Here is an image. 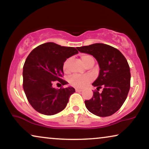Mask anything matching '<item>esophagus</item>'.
Segmentation results:
<instances>
[{"mask_svg":"<svg viewBox=\"0 0 149 149\" xmlns=\"http://www.w3.org/2000/svg\"><path fill=\"white\" fill-rule=\"evenodd\" d=\"M75 91H76L77 92H79V91H82V89H79V88H76V89H75Z\"/></svg>","mask_w":149,"mask_h":149,"instance_id":"obj_1","label":"esophagus"}]
</instances>
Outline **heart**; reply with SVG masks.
<instances>
[{
  "mask_svg": "<svg viewBox=\"0 0 149 149\" xmlns=\"http://www.w3.org/2000/svg\"><path fill=\"white\" fill-rule=\"evenodd\" d=\"M81 59L85 66H88L91 62H94L93 57L89 54H83L81 56ZM70 59L68 58L64 61L62 65V69L64 73L69 72V64H70ZM91 79L89 77L86 76H79V75H73L69 79V83L73 87H78V88H82L85 87L89 82H91Z\"/></svg>",
  "mask_w": 149,
  "mask_h": 149,
  "instance_id": "b5f03b06",
  "label": "heart"
}]
</instances>
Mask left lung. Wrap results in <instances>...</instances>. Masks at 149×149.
Listing matches in <instances>:
<instances>
[{"mask_svg":"<svg viewBox=\"0 0 149 149\" xmlns=\"http://www.w3.org/2000/svg\"><path fill=\"white\" fill-rule=\"evenodd\" d=\"M80 52L92 55L98 62L100 74L93 83L97 90L92 97L85 101L87 110L99 117L116 113L123 104L130 88V69L126 58L113 47L103 43L77 47ZM103 91L99 93L100 88Z\"/></svg>","mask_w":149,"mask_h":149,"instance_id":"left-lung-1","label":"left lung"}]
</instances>
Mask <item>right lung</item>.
<instances>
[{"instance_id":"1","label":"right lung","mask_w":149,"mask_h":149,"mask_svg":"<svg viewBox=\"0 0 149 149\" xmlns=\"http://www.w3.org/2000/svg\"><path fill=\"white\" fill-rule=\"evenodd\" d=\"M78 52L74 47L46 42L28 55L23 67V88L30 104L38 113L54 115L66 107L75 89L63 86L56 89L52 85L55 81L61 85L68 83L62 79L63 63Z\"/></svg>"}]
</instances>
